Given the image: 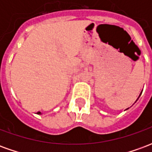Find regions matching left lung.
<instances>
[{"instance_id":"8db88e82","label":"left lung","mask_w":152,"mask_h":152,"mask_svg":"<svg viewBox=\"0 0 152 152\" xmlns=\"http://www.w3.org/2000/svg\"><path fill=\"white\" fill-rule=\"evenodd\" d=\"M140 95H141V94H140ZM140 95H139V96H140Z\"/></svg>"}]
</instances>
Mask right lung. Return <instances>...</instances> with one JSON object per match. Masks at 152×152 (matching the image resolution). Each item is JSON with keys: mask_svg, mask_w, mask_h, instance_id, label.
I'll return each instance as SVG.
<instances>
[{"mask_svg": "<svg viewBox=\"0 0 152 152\" xmlns=\"http://www.w3.org/2000/svg\"><path fill=\"white\" fill-rule=\"evenodd\" d=\"M37 114H40V112H37Z\"/></svg>", "mask_w": 152, "mask_h": 152, "instance_id": "right-lung-1", "label": "right lung"}]
</instances>
